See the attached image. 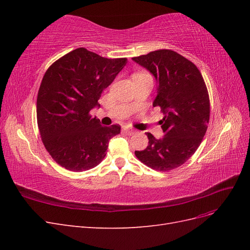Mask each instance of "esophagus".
<instances>
[{
	"mask_svg": "<svg viewBox=\"0 0 250 250\" xmlns=\"http://www.w3.org/2000/svg\"><path fill=\"white\" fill-rule=\"evenodd\" d=\"M126 134H128V135H132L133 133H134V130H132V129H124L123 130Z\"/></svg>",
	"mask_w": 250,
	"mask_h": 250,
	"instance_id": "esophagus-1",
	"label": "esophagus"
}]
</instances>
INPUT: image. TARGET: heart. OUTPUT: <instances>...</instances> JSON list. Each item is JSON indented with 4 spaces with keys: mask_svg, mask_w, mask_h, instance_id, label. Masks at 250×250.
<instances>
[{
    "mask_svg": "<svg viewBox=\"0 0 250 250\" xmlns=\"http://www.w3.org/2000/svg\"><path fill=\"white\" fill-rule=\"evenodd\" d=\"M142 75H147V74H135V75H133V77H135V76H142Z\"/></svg>",
    "mask_w": 250,
    "mask_h": 250,
    "instance_id": "heart-1",
    "label": "heart"
}]
</instances>
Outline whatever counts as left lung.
<instances>
[{"label": "left lung", "instance_id": "1", "mask_svg": "<svg viewBox=\"0 0 250 250\" xmlns=\"http://www.w3.org/2000/svg\"><path fill=\"white\" fill-rule=\"evenodd\" d=\"M157 82L153 106L164 113L160 121L164 137L149 140L145 150L134 151L151 169L170 171L185 164L197 150L208 129L209 98L200 71L193 62L172 50H157L133 57Z\"/></svg>", "mask_w": 250, "mask_h": 250}]
</instances>
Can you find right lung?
I'll return each instance as SVG.
<instances>
[{
    "label": "right lung",
    "instance_id": "add662e5",
    "mask_svg": "<svg viewBox=\"0 0 250 250\" xmlns=\"http://www.w3.org/2000/svg\"><path fill=\"white\" fill-rule=\"evenodd\" d=\"M127 63L85 48L67 53L47 70L36 102L37 125L44 147L62 167L81 172L99 165L119 125L102 126L89 111L100 106L103 90Z\"/></svg>",
    "mask_w": 250,
    "mask_h": 250
}]
</instances>
